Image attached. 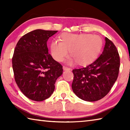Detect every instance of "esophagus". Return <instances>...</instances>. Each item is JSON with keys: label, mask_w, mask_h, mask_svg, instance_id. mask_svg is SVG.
I'll return each mask as SVG.
<instances>
[{"label": "esophagus", "mask_w": 130, "mask_h": 130, "mask_svg": "<svg viewBox=\"0 0 130 130\" xmlns=\"http://www.w3.org/2000/svg\"><path fill=\"white\" fill-rule=\"evenodd\" d=\"M63 69L64 70H69L71 69H70V68H69L67 67H65V66H63Z\"/></svg>", "instance_id": "obj_1"}]
</instances>
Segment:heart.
Segmentation results:
<instances>
[{
	"instance_id": "obj_1",
	"label": "heart",
	"mask_w": 130,
	"mask_h": 130,
	"mask_svg": "<svg viewBox=\"0 0 130 130\" xmlns=\"http://www.w3.org/2000/svg\"><path fill=\"white\" fill-rule=\"evenodd\" d=\"M60 41L52 42L50 45L53 58L62 62L69 56L68 51H70V56L80 65L92 62L99 54L103 45L102 39L98 35L63 33Z\"/></svg>"
}]
</instances>
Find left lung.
Segmentation results:
<instances>
[{"label": "left lung", "mask_w": 130, "mask_h": 130, "mask_svg": "<svg viewBox=\"0 0 130 130\" xmlns=\"http://www.w3.org/2000/svg\"><path fill=\"white\" fill-rule=\"evenodd\" d=\"M102 54L86 67L74 69L72 84L77 96L87 102H95L104 98L117 80L120 57L116 47L105 37Z\"/></svg>", "instance_id": "8db88e82"}]
</instances>
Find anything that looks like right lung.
Segmentation results:
<instances>
[{"instance_id": "add662e5", "label": "right lung", "mask_w": 130, "mask_h": 130, "mask_svg": "<svg viewBox=\"0 0 130 130\" xmlns=\"http://www.w3.org/2000/svg\"><path fill=\"white\" fill-rule=\"evenodd\" d=\"M58 31H32L18 42L12 58L14 78L30 99L41 102L53 93L55 83L62 74V66L48 53L47 41Z\"/></svg>"}]
</instances>
